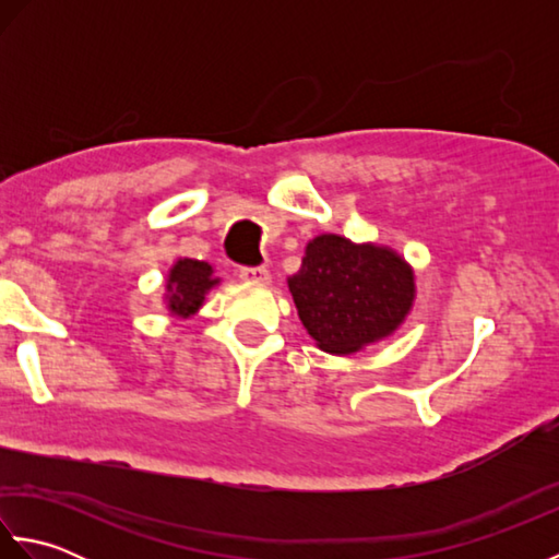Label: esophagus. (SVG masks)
Instances as JSON below:
<instances>
[{"instance_id": "obj_1", "label": "esophagus", "mask_w": 559, "mask_h": 559, "mask_svg": "<svg viewBox=\"0 0 559 559\" xmlns=\"http://www.w3.org/2000/svg\"><path fill=\"white\" fill-rule=\"evenodd\" d=\"M240 278L242 281H257V283H269L271 273H269L266 266H242Z\"/></svg>"}]
</instances>
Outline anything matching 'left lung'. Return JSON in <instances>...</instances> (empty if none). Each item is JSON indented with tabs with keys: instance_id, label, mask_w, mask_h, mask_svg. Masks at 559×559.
Instances as JSON below:
<instances>
[{
	"instance_id": "left-lung-1",
	"label": "left lung",
	"mask_w": 559,
	"mask_h": 559,
	"mask_svg": "<svg viewBox=\"0 0 559 559\" xmlns=\"http://www.w3.org/2000/svg\"><path fill=\"white\" fill-rule=\"evenodd\" d=\"M305 329L329 353H353L394 331L413 305V273L384 247L319 235L288 281Z\"/></svg>"
}]
</instances>
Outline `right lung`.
<instances>
[{
    "label": "right lung",
    "instance_id": "1",
    "mask_svg": "<svg viewBox=\"0 0 559 559\" xmlns=\"http://www.w3.org/2000/svg\"><path fill=\"white\" fill-rule=\"evenodd\" d=\"M216 278H213V269L206 261L197 259H180L170 271V310L180 317H189L199 310L204 295L216 286Z\"/></svg>",
    "mask_w": 559,
    "mask_h": 559
}]
</instances>
